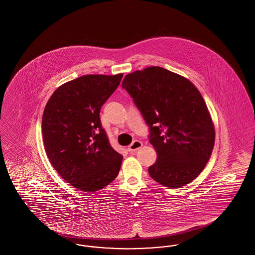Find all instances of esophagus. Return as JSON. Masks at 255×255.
<instances>
[{
	"label": "esophagus",
	"mask_w": 255,
	"mask_h": 255,
	"mask_svg": "<svg viewBox=\"0 0 255 255\" xmlns=\"http://www.w3.org/2000/svg\"><path fill=\"white\" fill-rule=\"evenodd\" d=\"M141 146H142V142L141 141L134 140L130 145L128 146V151L131 152V153H133V152L137 151L139 148H141Z\"/></svg>",
	"instance_id": "esophagus-1"
}]
</instances>
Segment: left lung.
Returning a JSON list of instances; mask_svg holds the SVG:
<instances>
[{"label":"left lung","mask_w":255,"mask_h":255,"mask_svg":"<svg viewBox=\"0 0 255 255\" xmlns=\"http://www.w3.org/2000/svg\"><path fill=\"white\" fill-rule=\"evenodd\" d=\"M122 88L140 111L158 155L148 168L150 177L171 188L192 182L206 167L215 140L213 122L198 89L160 67L127 74Z\"/></svg>","instance_id":"8db88e82"}]
</instances>
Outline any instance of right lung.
I'll list each match as a JSON object with an SVG mask.
<instances>
[{
  "label": "right lung",
  "mask_w": 255,
  "mask_h": 255,
  "mask_svg": "<svg viewBox=\"0 0 255 255\" xmlns=\"http://www.w3.org/2000/svg\"><path fill=\"white\" fill-rule=\"evenodd\" d=\"M122 76H80L56 89L44 110L42 132L49 161L81 191L102 189L121 169L123 157L110 145L99 114Z\"/></svg>",
  "instance_id": "1"
}]
</instances>
